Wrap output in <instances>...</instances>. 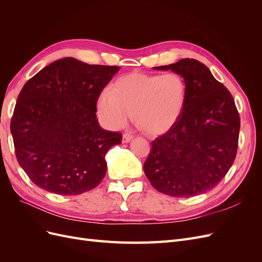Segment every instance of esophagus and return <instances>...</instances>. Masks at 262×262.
Returning a JSON list of instances; mask_svg holds the SVG:
<instances>
[{
    "label": "esophagus",
    "instance_id": "1",
    "mask_svg": "<svg viewBox=\"0 0 262 262\" xmlns=\"http://www.w3.org/2000/svg\"><path fill=\"white\" fill-rule=\"evenodd\" d=\"M133 139V136L130 133H124L122 137V143H129V142Z\"/></svg>",
    "mask_w": 262,
    "mask_h": 262
}]
</instances>
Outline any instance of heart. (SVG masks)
<instances>
[{"label": "heart", "mask_w": 262, "mask_h": 262, "mask_svg": "<svg viewBox=\"0 0 262 262\" xmlns=\"http://www.w3.org/2000/svg\"><path fill=\"white\" fill-rule=\"evenodd\" d=\"M187 97L186 82L180 74L164 75L132 72L104 90L97 97L100 120L109 129L128 124L131 115L139 128L148 136H161L177 123Z\"/></svg>", "instance_id": "b5f03b06"}]
</instances>
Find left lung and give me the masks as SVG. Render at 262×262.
Returning <instances> with one entry per match:
<instances>
[{
	"mask_svg": "<svg viewBox=\"0 0 262 262\" xmlns=\"http://www.w3.org/2000/svg\"><path fill=\"white\" fill-rule=\"evenodd\" d=\"M180 74L187 97L177 123L152 142L144 172L162 193L189 198L209 191L233 165L241 119L231 93L203 63L182 59L153 68Z\"/></svg>",
	"mask_w": 262,
	"mask_h": 262,
	"instance_id": "left-lung-1",
	"label": "left lung"
}]
</instances>
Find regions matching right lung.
Instances as JSON below:
<instances>
[{
	"instance_id": "obj_1",
	"label": "right lung",
	"mask_w": 262,
	"mask_h": 262,
	"mask_svg": "<svg viewBox=\"0 0 262 262\" xmlns=\"http://www.w3.org/2000/svg\"><path fill=\"white\" fill-rule=\"evenodd\" d=\"M119 70L64 58L24 85L11 132L18 164L39 188L76 195L105 177L106 153L122 136L99 125L96 100Z\"/></svg>"
}]
</instances>
